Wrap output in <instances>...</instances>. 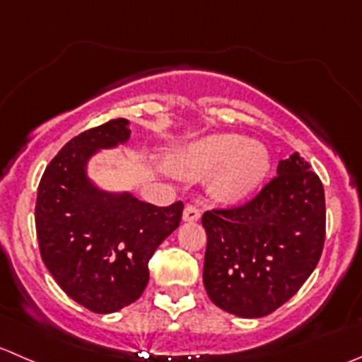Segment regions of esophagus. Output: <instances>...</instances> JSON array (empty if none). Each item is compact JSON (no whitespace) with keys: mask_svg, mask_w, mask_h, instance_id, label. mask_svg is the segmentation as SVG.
<instances>
[{"mask_svg":"<svg viewBox=\"0 0 362 362\" xmlns=\"http://www.w3.org/2000/svg\"><path fill=\"white\" fill-rule=\"evenodd\" d=\"M199 217H202V212H199L198 206L194 205H187L184 209V214H182V219H184L185 223H196Z\"/></svg>","mask_w":362,"mask_h":362,"instance_id":"1","label":"esophagus"}]
</instances>
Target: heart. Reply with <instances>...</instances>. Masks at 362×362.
Returning a JSON list of instances; mask_svg holds the SVG:
<instances>
[{
	"instance_id": "1",
	"label": "heart",
	"mask_w": 362,
	"mask_h": 362,
	"mask_svg": "<svg viewBox=\"0 0 362 362\" xmlns=\"http://www.w3.org/2000/svg\"><path fill=\"white\" fill-rule=\"evenodd\" d=\"M173 175L199 180L214 175L209 191L217 202H244L265 180L270 153L259 141H247L240 134H212L178 148L168 157Z\"/></svg>"
}]
</instances>
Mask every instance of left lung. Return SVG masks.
Here are the masks:
<instances>
[{
	"mask_svg": "<svg viewBox=\"0 0 362 362\" xmlns=\"http://www.w3.org/2000/svg\"><path fill=\"white\" fill-rule=\"evenodd\" d=\"M203 285L226 313L259 318L278 310L304 285L325 238L324 185L292 153L279 160L255 199L237 209L205 212Z\"/></svg>",
	"mask_w": 362,
	"mask_h": 362,
	"instance_id": "left-lung-1",
	"label": "left lung"
}]
</instances>
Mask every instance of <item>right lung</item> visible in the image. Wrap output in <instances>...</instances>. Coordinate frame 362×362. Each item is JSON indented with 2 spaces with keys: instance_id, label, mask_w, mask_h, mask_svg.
Returning <instances> with one entry per match:
<instances>
[{
  "instance_id": "obj_1",
  "label": "right lung",
  "mask_w": 362,
  "mask_h": 362,
  "mask_svg": "<svg viewBox=\"0 0 362 362\" xmlns=\"http://www.w3.org/2000/svg\"><path fill=\"white\" fill-rule=\"evenodd\" d=\"M129 139L125 118L81 132L49 163L38 184L35 224L42 259L59 288L93 313H115L141 297L148 259L177 230L184 210L182 202L150 205L90 178V160Z\"/></svg>"
}]
</instances>
